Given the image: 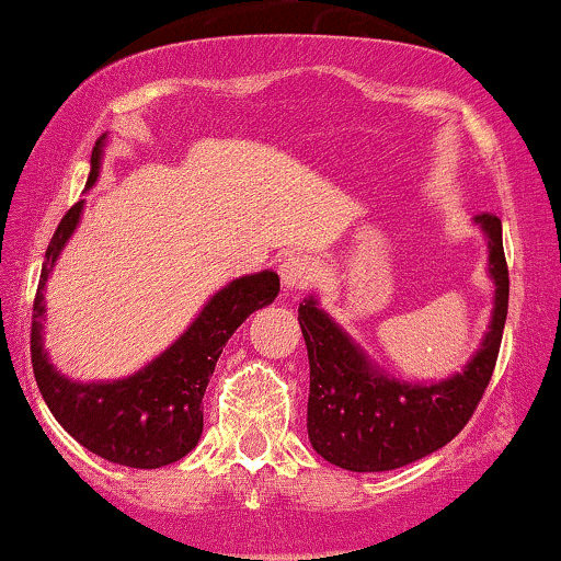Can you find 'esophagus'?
I'll return each mask as SVG.
<instances>
[{
  "label": "esophagus",
  "mask_w": 561,
  "mask_h": 561,
  "mask_svg": "<svg viewBox=\"0 0 561 561\" xmlns=\"http://www.w3.org/2000/svg\"><path fill=\"white\" fill-rule=\"evenodd\" d=\"M316 272H319V261L308 253H289L279 263L282 285H285L287 289L308 287L310 282H313Z\"/></svg>",
  "instance_id": "34e87169"
}]
</instances>
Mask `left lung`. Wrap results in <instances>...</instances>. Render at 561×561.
Listing matches in <instances>:
<instances>
[{
    "label": "left lung",
    "mask_w": 561,
    "mask_h": 561,
    "mask_svg": "<svg viewBox=\"0 0 561 561\" xmlns=\"http://www.w3.org/2000/svg\"><path fill=\"white\" fill-rule=\"evenodd\" d=\"M476 225L489 238V274L496 289L489 332L462 374L431 383L394 379L368 360L316 298L300 302L310 363L308 438L327 462L353 473L394 470L442 449L468 426L494 374L510 302L502 219L478 214Z\"/></svg>",
    "instance_id": "8db88e82"
}]
</instances>
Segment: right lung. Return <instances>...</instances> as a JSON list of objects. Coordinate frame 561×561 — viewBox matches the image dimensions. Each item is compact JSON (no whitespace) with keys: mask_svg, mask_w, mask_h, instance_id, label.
I'll list each match as a JSON object with an SVG mask.
<instances>
[{"mask_svg":"<svg viewBox=\"0 0 561 561\" xmlns=\"http://www.w3.org/2000/svg\"><path fill=\"white\" fill-rule=\"evenodd\" d=\"M104 138L106 135H101L93 146L85 187H91L99 178ZM80 214H83V201H78L62 216L46 248L42 279L33 300V376L59 426L93 455L127 468H164L195 449L204 431L201 402L221 347L253 310L274 302L279 295V276L274 272H259L229 282L206 302L187 332L138 374L117 381H70L46 357L42 321H46V279L65 242L76 232Z\"/></svg>","mask_w":561,"mask_h":561,"instance_id":"add662e5","label":"right lung"}]
</instances>
